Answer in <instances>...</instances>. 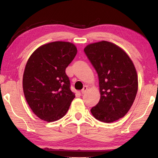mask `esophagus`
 Masks as SVG:
<instances>
[{
  "mask_svg": "<svg viewBox=\"0 0 158 158\" xmlns=\"http://www.w3.org/2000/svg\"><path fill=\"white\" fill-rule=\"evenodd\" d=\"M87 89H88V88H87L86 85H84V88H83V89L81 90V93H82V94H84V93H85V91H86Z\"/></svg>",
  "mask_w": 158,
  "mask_h": 158,
  "instance_id": "esophagus-1",
  "label": "esophagus"
}]
</instances>
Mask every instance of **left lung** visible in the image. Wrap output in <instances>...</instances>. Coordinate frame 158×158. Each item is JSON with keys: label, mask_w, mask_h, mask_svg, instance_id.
Returning a JSON list of instances; mask_svg holds the SVG:
<instances>
[{"label": "left lung", "mask_w": 158, "mask_h": 158, "mask_svg": "<svg viewBox=\"0 0 158 158\" xmlns=\"http://www.w3.org/2000/svg\"><path fill=\"white\" fill-rule=\"evenodd\" d=\"M84 52L97 72L100 99L90 109L96 119L112 123L123 117L132 106L138 90L135 65L123 50L111 42L87 45Z\"/></svg>", "instance_id": "8db88e82"}]
</instances>
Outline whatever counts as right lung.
Wrapping results in <instances>:
<instances>
[{"mask_svg":"<svg viewBox=\"0 0 158 158\" xmlns=\"http://www.w3.org/2000/svg\"><path fill=\"white\" fill-rule=\"evenodd\" d=\"M76 47L68 42H50L35 51L26 65L23 89L36 116L47 122L60 119L75 95L65 69L75 57Z\"/></svg>","mask_w":158,"mask_h":158,"instance_id":"obj_1","label":"right lung"}]
</instances>
